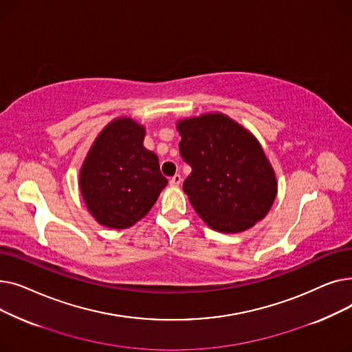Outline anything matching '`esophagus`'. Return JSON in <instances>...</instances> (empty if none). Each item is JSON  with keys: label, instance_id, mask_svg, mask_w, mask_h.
Here are the masks:
<instances>
[{"label": "esophagus", "instance_id": "obj_1", "mask_svg": "<svg viewBox=\"0 0 352 352\" xmlns=\"http://www.w3.org/2000/svg\"><path fill=\"white\" fill-rule=\"evenodd\" d=\"M181 181H182L181 175H179V174H175L174 177H171V179H170V184H171L173 187H178L179 184H181Z\"/></svg>", "mask_w": 352, "mask_h": 352}]
</instances>
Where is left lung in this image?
<instances>
[{"label":"left lung","mask_w":352,"mask_h":352,"mask_svg":"<svg viewBox=\"0 0 352 352\" xmlns=\"http://www.w3.org/2000/svg\"><path fill=\"white\" fill-rule=\"evenodd\" d=\"M179 153L191 165L182 190L204 223L241 232L263 219L276 195V178L260 142L224 114L177 122Z\"/></svg>","instance_id":"1"}]
</instances>
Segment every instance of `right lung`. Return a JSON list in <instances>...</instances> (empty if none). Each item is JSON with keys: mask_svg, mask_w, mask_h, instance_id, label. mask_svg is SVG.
<instances>
[{"mask_svg": "<svg viewBox=\"0 0 352 352\" xmlns=\"http://www.w3.org/2000/svg\"><path fill=\"white\" fill-rule=\"evenodd\" d=\"M144 137L142 125L117 118L102 129L84 160L80 190L89 214L104 227L134 226L168 184L158 157L142 145Z\"/></svg>", "mask_w": 352, "mask_h": 352, "instance_id": "obj_1", "label": "right lung"}]
</instances>
